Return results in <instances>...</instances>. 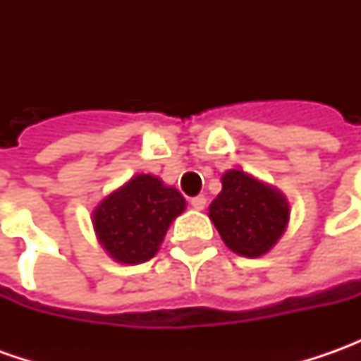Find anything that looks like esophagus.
Returning a JSON list of instances; mask_svg holds the SVG:
<instances>
[{
    "label": "esophagus",
    "instance_id": "34e87169",
    "mask_svg": "<svg viewBox=\"0 0 361 361\" xmlns=\"http://www.w3.org/2000/svg\"><path fill=\"white\" fill-rule=\"evenodd\" d=\"M190 207H192V209H197V211H202V209L207 207V199H204L202 195H197V197H192V199H190Z\"/></svg>",
    "mask_w": 361,
    "mask_h": 361
}]
</instances>
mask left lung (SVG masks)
Wrapping results in <instances>:
<instances>
[{"label":"left lung","instance_id":"8db88e82","mask_svg":"<svg viewBox=\"0 0 361 361\" xmlns=\"http://www.w3.org/2000/svg\"><path fill=\"white\" fill-rule=\"evenodd\" d=\"M209 216L231 251L259 257L283 235L289 204L275 188L243 171H229L223 174V190L211 202Z\"/></svg>","mask_w":361,"mask_h":361}]
</instances>
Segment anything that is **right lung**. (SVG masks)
Returning a JSON list of instances; mask_svg holds the SVG:
<instances>
[{
	"label": "right lung",
	"mask_w": 361,
	"mask_h": 361,
	"mask_svg": "<svg viewBox=\"0 0 361 361\" xmlns=\"http://www.w3.org/2000/svg\"><path fill=\"white\" fill-rule=\"evenodd\" d=\"M185 204L176 188L164 187L152 174H138L96 207L92 223L108 255L134 265L157 255Z\"/></svg>",
	"instance_id": "1"
}]
</instances>
